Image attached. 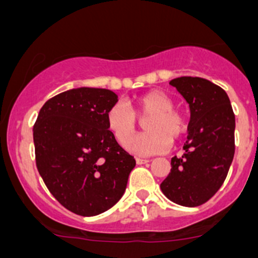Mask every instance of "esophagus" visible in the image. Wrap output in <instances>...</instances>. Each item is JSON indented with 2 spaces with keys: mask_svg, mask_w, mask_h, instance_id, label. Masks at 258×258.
<instances>
[{
  "mask_svg": "<svg viewBox=\"0 0 258 258\" xmlns=\"http://www.w3.org/2000/svg\"><path fill=\"white\" fill-rule=\"evenodd\" d=\"M146 163H149V160H146V159H140V158H136V164H137V165L146 164Z\"/></svg>",
  "mask_w": 258,
  "mask_h": 258,
  "instance_id": "1",
  "label": "esophagus"
}]
</instances>
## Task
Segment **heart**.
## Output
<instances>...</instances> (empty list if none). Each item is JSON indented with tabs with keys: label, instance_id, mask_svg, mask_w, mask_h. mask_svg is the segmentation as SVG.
<instances>
[{
	"label": "heart",
	"instance_id": "heart-1",
	"mask_svg": "<svg viewBox=\"0 0 258 258\" xmlns=\"http://www.w3.org/2000/svg\"><path fill=\"white\" fill-rule=\"evenodd\" d=\"M148 119L144 122L147 132L132 142L138 126L137 117ZM108 131L119 146H126L132 153L141 155H155L165 153L172 143L183 136L187 130V118L174 108V100L163 90H150L134 100L132 108L124 103H115L108 109Z\"/></svg>",
	"mask_w": 258,
	"mask_h": 258
}]
</instances>
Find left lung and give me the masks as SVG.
Returning a JSON list of instances; mask_svg holds the SVG:
<instances>
[{"label": "left lung", "instance_id": "1", "mask_svg": "<svg viewBox=\"0 0 258 258\" xmlns=\"http://www.w3.org/2000/svg\"><path fill=\"white\" fill-rule=\"evenodd\" d=\"M169 84L189 104L191 119L184 154L173 156L160 188L174 204L195 208L209 201L227 178L234 156L235 117L227 93L211 81L182 76Z\"/></svg>", "mask_w": 258, "mask_h": 258}]
</instances>
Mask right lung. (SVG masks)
<instances>
[{"mask_svg": "<svg viewBox=\"0 0 258 258\" xmlns=\"http://www.w3.org/2000/svg\"><path fill=\"white\" fill-rule=\"evenodd\" d=\"M118 96L79 88L44 103L33 127L38 172L53 197L81 216L109 210L123 196L136 162L108 131Z\"/></svg>", "mask_w": 258, "mask_h": 258, "instance_id": "add662e5", "label": "right lung"}]
</instances>
